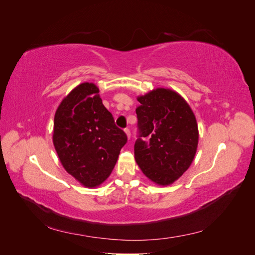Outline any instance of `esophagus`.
Wrapping results in <instances>:
<instances>
[{
	"instance_id": "1",
	"label": "esophagus",
	"mask_w": 255,
	"mask_h": 255,
	"mask_svg": "<svg viewBox=\"0 0 255 255\" xmlns=\"http://www.w3.org/2000/svg\"><path fill=\"white\" fill-rule=\"evenodd\" d=\"M125 132H126V134H127V136H128V138L129 139L130 138V130H129V128H125Z\"/></svg>"
}]
</instances>
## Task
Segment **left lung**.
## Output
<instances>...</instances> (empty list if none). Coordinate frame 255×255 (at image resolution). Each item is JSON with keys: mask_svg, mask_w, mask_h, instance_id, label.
<instances>
[{"mask_svg": "<svg viewBox=\"0 0 255 255\" xmlns=\"http://www.w3.org/2000/svg\"><path fill=\"white\" fill-rule=\"evenodd\" d=\"M137 100L140 105L136 109V163L152 182L163 186L172 184L196 155L199 132L195 115L171 89H154Z\"/></svg>", "mask_w": 255, "mask_h": 255, "instance_id": "obj_1", "label": "left lung"}]
</instances>
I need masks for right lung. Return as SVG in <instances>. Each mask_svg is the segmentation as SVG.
<instances>
[{"label": "right lung", "instance_id": "right-lung-1", "mask_svg": "<svg viewBox=\"0 0 255 255\" xmlns=\"http://www.w3.org/2000/svg\"><path fill=\"white\" fill-rule=\"evenodd\" d=\"M127 141L95 84L79 85L59 104L53 143L66 171L84 186H99L110 176Z\"/></svg>", "mask_w": 255, "mask_h": 255}]
</instances>
